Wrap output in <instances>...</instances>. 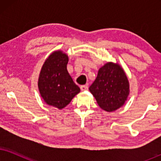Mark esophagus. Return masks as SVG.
<instances>
[{"instance_id":"1","label":"esophagus","mask_w":161,"mask_h":161,"mask_svg":"<svg viewBox=\"0 0 161 161\" xmlns=\"http://www.w3.org/2000/svg\"><path fill=\"white\" fill-rule=\"evenodd\" d=\"M81 91H86L88 89V85H83L80 86Z\"/></svg>"}]
</instances>
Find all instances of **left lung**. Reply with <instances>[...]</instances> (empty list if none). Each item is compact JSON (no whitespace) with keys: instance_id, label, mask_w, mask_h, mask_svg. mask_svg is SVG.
<instances>
[{"instance_id":"8db88e82","label":"left lung","mask_w":161,"mask_h":161,"mask_svg":"<svg viewBox=\"0 0 161 161\" xmlns=\"http://www.w3.org/2000/svg\"><path fill=\"white\" fill-rule=\"evenodd\" d=\"M129 81L118 64L108 62L99 69L89 91L101 108L114 111L125 104L128 97Z\"/></svg>"}]
</instances>
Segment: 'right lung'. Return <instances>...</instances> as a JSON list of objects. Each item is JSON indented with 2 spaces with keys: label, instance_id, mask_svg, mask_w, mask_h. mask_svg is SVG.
<instances>
[{
  "label": "right lung",
  "instance_id": "right-lung-1",
  "mask_svg": "<svg viewBox=\"0 0 161 161\" xmlns=\"http://www.w3.org/2000/svg\"><path fill=\"white\" fill-rule=\"evenodd\" d=\"M67 55L55 51L46 59L42 67L38 87L42 97L47 105L62 109L71 102L80 89L67 71Z\"/></svg>",
  "mask_w": 161,
  "mask_h": 161
}]
</instances>
